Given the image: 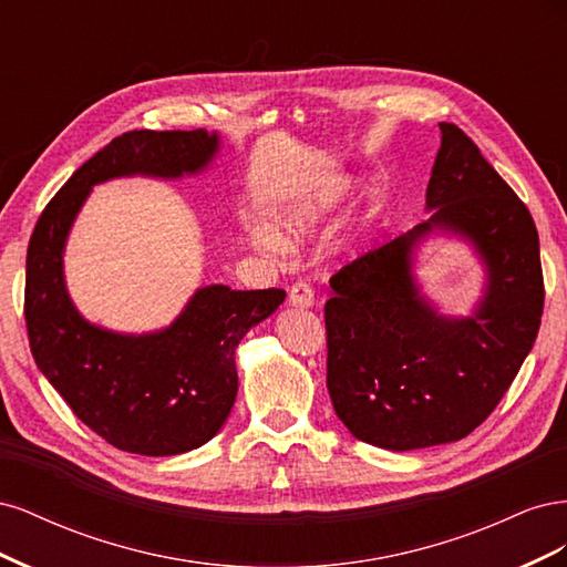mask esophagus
Segmentation results:
<instances>
[{
  "mask_svg": "<svg viewBox=\"0 0 567 567\" xmlns=\"http://www.w3.org/2000/svg\"><path fill=\"white\" fill-rule=\"evenodd\" d=\"M288 305H293V307H312V305H315V293H312V288L307 286L305 281H298V284L290 286Z\"/></svg>",
  "mask_w": 567,
  "mask_h": 567,
  "instance_id": "esophagus-1",
  "label": "esophagus"
}]
</instances>
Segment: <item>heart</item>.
I'll return each mask as SVG.
<instances>
[{
    "label": "heart",
    "mask_w": 567,
    "mask_h": 567,
    "mask_svg": "<svg viewBox=\"0 0 567 567\" xmlns=\"http://www.w3.org/2000/svg\"><path fill=\"white\" fill-rule=\"evenodd\" d=\"M346 194L348 188L342 184H326L302 194L300 198L290 203L279 217L281 238L269 229H257L252 234L255 248L277 252L284 248V244L298 246L307 241V238L315 236L326 221L333 217V213L340 208V203L346 200Z\"/></svg>",
    "instance_id": "b5f03b06"
}]
</instances>
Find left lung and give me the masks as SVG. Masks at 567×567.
<instances>
[{
  "mask_svg": "<svg viewBox=\"0 0 567 567\" xmlns=\"http://www.w3.org/2000/svg\"><path fill=\"white\" fill-rule=\"evenodd\" d=\"M425 192L433 215L331 277L326 385L338 419L373 447L409 452L473 433L516 379L542 323L539 236L525 203L452 123ZM431 233L466 240L486 269L468 318L421 293L413 252Z\"/></svg>",
  "mask_w": 567,
  "mask_h": 567,
  "instance_id": "obj_1",
  "label": "left lung"
}]
</instances>
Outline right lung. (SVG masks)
<instances>
[{"label": "right lung", "instance_id": "add662e5", "mask_svg": "<svg viewBox=\"0 0 567 567\" xmlns=\"http://www.w3.org/2000/svg\"><path fill=\"white\" fill-rule=\"evenodd\" d=\"M219 153L217 132L134 130L101 148L49 200L30 236L25 326L44 379L113 447L142 456L198 450L236 400V348L286 290L203 286L161 331L117 333L84 319L68 296L63 252L90 192L117 177L198 175Z\"/></svg>", "mask_w": 567, "mask_h": 567}]
</instances>
